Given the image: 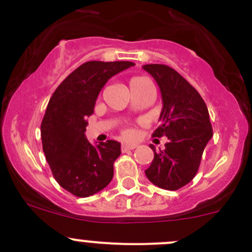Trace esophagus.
Instances as JSON below:
<instances>
[{"instance_id": "1", "label": "esophagus", "mask_w": 252, "mask_h": 252, "mask_svg": "<svg viewBox=\"0 0 252 252\" xmlns=\"http://www.w3.org/2000/svg\"><path fill=\"white\" fill-rule=\"evenodd\" d=\"M136 147V144H122V151L126 152L129 150H134Z\"/></svg>"}]
</instances>
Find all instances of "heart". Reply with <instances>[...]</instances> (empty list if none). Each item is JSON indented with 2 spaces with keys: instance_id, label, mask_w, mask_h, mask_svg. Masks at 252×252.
Listing matches in <instances>:
<instances>
[{
  "instance_id": "heart-1",
  "label": "heart",
  "mask_w": 252,
  "mask_h": 252,
  "mask_svg": "<svg viewBox=\"0 0 252 252\" xmlns=\"http://www.w3.org/2000/svg\"><path fill=\"white\" fill-rule=\"evenodd\" d=\"M139 79H142V78H133V79H131V80H130V83H131V81L139 80ZM122 135H123L126 139H131V138H134V135H135V133H134L133 129L126 128L123 131H122Z\"/></svg>"
}]
</instances>
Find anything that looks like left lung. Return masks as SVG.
I'll return each mask as SVG.
<instances>
[{"label": "left lung", "instance_id": "obj_1", "mask_svg": "<svg viewBox=\"0 0 252 252\" xmlns=\"http://www.w3.org/2000/svg\"><path fill=\"white\" fill-rule=\"evenodd\" d=\"M161 90V126L152 136H167L166 149L156 152L145 171L152 184L166 190H178L191 182L199 171L205 146L213 131L207 106L196 89L173 68L166 64H145Z\"/></svg>", "mask_w": 252, "mask_h": 252}]
</instances>
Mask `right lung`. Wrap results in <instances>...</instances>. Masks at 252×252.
Returning a JSON list of instances; mask_svg holds the SVG:
<instances>
[{
	"mask_svg": "<svg viewBox=\"0 0 252 252\" xmlns=\"http://www.w3.org/2000/svg\"><path fill=\"white\" fill-rule=\"evenodd\" d=\"M133 62L90 61L70 73L51 96L41 122L42 150L56 182L78 197H88L107 187L121 144L107 140L94 146L85 138L86 117L108 79Z\"/></svg>",
	"mask_w": 252,
	"mask_h": 252,
	"instance_id": "obj_1",
	"label": "right lung"
}]
</instances>
